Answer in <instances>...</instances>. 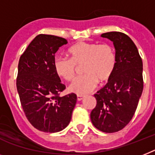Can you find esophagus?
Returning a JSON list of instances; mask_svg holds the SVG:
<instances>
[{
	"mask_svg": "<svg viewBox=\"0 0 155 155\" xmlns=\"http://www.w3.org/2000/svg\"><path fill=\"white\" fill-rule=\"evenodd\" d=\"M84 97H84V96H82V95H78V96H77V99H78V101H81V100L84 99Z\"/></svg>",
	"mask_w": 155,
	"mask_h": 155,
	"instance_id": "obj_1",
	"label": "esophagus"
}]
</instances>
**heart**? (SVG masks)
I'll list each match as a JSON object with an SVG mask.
<instances>
[{"label": "heart", "instance_id": "1", "mask_svg": "<svg viewBox=\"0 0 155 155\" xmlns=\"http://www.w3.org/2000/svg\"><path fill=\"white\" fill-rule=\"evenodd\" d=\"M70 59L56 58L54 67L60 78L70 81L74 78L77 67L83 66V76L70 85V92L78 95L90 93L97 83L104 84L111 79L116 66L114 48L109 44L79 42L68 50Z\"/></svg>", "mask_w": 155, "mask_h": 155}]
</instances>
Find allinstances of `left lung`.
I'll return each mask as SVG.
<instances>
[{
  "mask_svg": "<svg viewBox=\"0 0 155 155\" xmlns=\"http://www.w3.org/2000/svg\"><path fill=\"white\" fill-rule=\"evenodd\" d=\"M113 42L116 66L108 82L94 94L97 105L90 118L93 126L105 133L122 130L135 114L143 89V61L135 44L119 31L101 35Z\"/></svg>",
  "mask_w": 155,
  "mask_h": 155,
  "instance_id": "obj_1",
  "label": "left lung"
}]
</instances>
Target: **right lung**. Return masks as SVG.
<instances>
[{
  "label": "right lung",
  "mask_w": 155,
  "mask_h": 155,
  "mask_svg": "<svg viewBox=\"0 0 155 155\" xmlns=\"http://www.w3.org/2000/svg\"><path fill=\"white\" fill-rule=\"evenodd\" d=\"M67 40L51 35H38L20 56L16 88L25 116L35 128L54 133L70 124L77 95L60 97L66 89L56 74L54 54Z\"/></svg>",
  "instance_id": "add662e5"
}]
</instances>
